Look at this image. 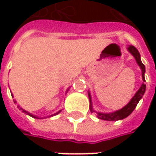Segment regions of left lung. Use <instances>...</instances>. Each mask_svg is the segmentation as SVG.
I'll return each mask as SVG.
<instances>
[{"instance_id":"8db88e82","label":"left lung","mask_w":156,"mask_h":156,"mask_svg":"<svg viewBox=\"0 0 156 156\" xmlns=\"http://www.w3.org/2000/svg\"><path fill=\"white\" fill-rule=\"evenodd\" d=\"M129 51L134 55L135 58L136 62L138 63V65L141 67V72H142V80L145 81V78H144V73H145V66L143 65V63L141 62V56L138 50L135 48L134 46H130L128 48ZM145 89H146V85L143 83L139 88V90L137 91V93L135 94V96L132 98V100L129 101V103L127 106H125L123 108L120 109V110L114 112V113H110V114H103V113H97V116L101 120H106V121H118V120H122L126 117H128L134 111L135 107L137 106L139 101L141 100L142 95L145 93ZM89 99H90V94H89ZM91 101V100H90ZM90 110L92 111V107H90Z\"/></svg>"}]
</instances>
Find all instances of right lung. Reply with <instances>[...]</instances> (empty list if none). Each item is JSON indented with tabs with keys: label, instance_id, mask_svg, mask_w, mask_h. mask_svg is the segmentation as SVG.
Returning <instances> with one entry per match:
<instances>
[{
	"label": "right lung",
	"instance_id": "1",
	"mask_svg": "<svg viewBox=\"0 0 156 156\" xmlns=\"http://www.w3.org/2000/svg\"><path fill=\"white\" fill-rule=\"evenodd\" d=\"M19 108H20V107H19ZM20 109H22V108H20ZM22 112H25V113H27V115H30V116H32V117H34V118H36V117L34 116V115H31V114H28V113H27V112H26V111H25V110H23V109H22ZM60 112H61V111H59V112H58V113H56V114H55V115H57V114H59V113H60Z\"/></svg>",
	"mask_w": 156,
	"mask_h": 156
}]
</instances>
